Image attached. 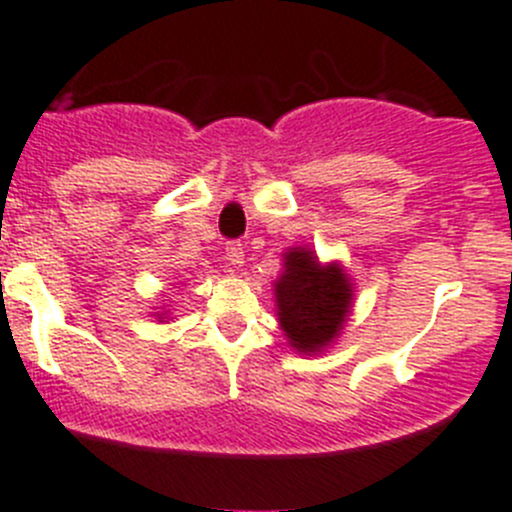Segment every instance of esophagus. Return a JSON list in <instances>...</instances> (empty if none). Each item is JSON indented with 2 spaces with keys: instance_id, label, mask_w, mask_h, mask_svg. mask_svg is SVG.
<instances>
[{
  "instance_id": "esophagus-1",
  "label": "esophagus",
  "mask_w": 512,
  "mask_h": 512,
  "mask_svg": "<svg viewBox=\"0 0 512 512\" xmlns=\"http://www.w3.org/2000/svg\"><path fill=\"white\" fill-rule=\"evenodd\" d=\"M225 259H228V264H231L233 269H241L243 259H246V251H243V243H238V241L228 243V246H225Z\"/></svg>"
}]
</instances>
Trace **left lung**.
I'll list each match as a JSON object with an SVG mask.
<instances>
[{
  "instance_id": "obj_1",
  "label": "left lung",
  "mask_w": 512,
  "mask_h": 512,
  "mask_svg": "<svg viewBox=\"0 0 512 512\" xmlns=\"http://www.w3.org/2000/svg\"><path fill=\"white\" fill-rule=\"evenodd\" d=\"M348 276L337 264L322 266L312 251L294 248L284 256V274L276 281L281 330L299 353H320L337 337L350 312Z\"/></svg>"
}]
</instances>
